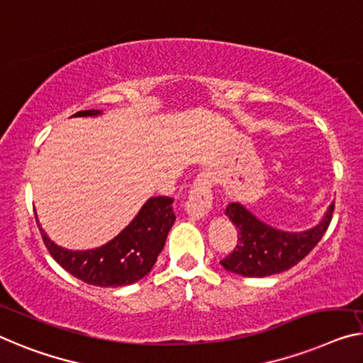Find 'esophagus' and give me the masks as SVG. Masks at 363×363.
<instances>
[{"label":"esophagus","instance_id":"obj_1","mask_svg":"<svg viewBox=\"0 0 363 363\" xmlns=\"http://www.w3.org/2000/svg\"><path fill=\"white\" fill-rule=\"evenodd\" d=\"M213 205V192H212V181L208 176L200 174L192 182L191 192H189L186 210L187 213L194 218H203L207 216Z\"/></svg>","mask_w":363,"mask_h":363}]
</instances>
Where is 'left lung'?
Masks as SVG:
<instances>
[{
    "label": "left lung",
    "mask_w": 363,
    "mask_h": 363,
    "mask_svg": "<svg viewBox=\"0 0 363 363\" xmlns=\"http://www.w3.org/2000/svg\"><path fill=\"white\" fill-rule=\"evenodd\" d=\"M334 203L315 228L289 233L262 223L240 203H230L225 215L230 216L238 230V245L228 256L220 261L221 266L245 277H267L296 266L313 251L326 233L333 220Z\"/></svg>",
    "instance_id": "8db88e82"
}]
</instances>
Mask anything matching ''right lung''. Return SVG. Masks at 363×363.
Returning <instances> with one entry per match:
<instances>
[{
	"instance_id": "1",
	"label": "right lung",
	"mask_w": 363,
	"mask_h": 363,
	"mask_svg": "<svg viewBox=\"0 0 363 363\" xmlns=\"http://www.w3.org/2000/svg\"><path fill=\"white\" fill-rule=\"evenodd\" d=\"M101 111H79L74 117L97 116ZM171 197H153L143 205L121 235L93 251H68L43 233V245L60 266L83 282L96 286L135 284L153 269L163 251L167 233L174 225Z\"/></svg>"
}]
</instances>
